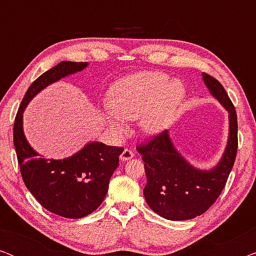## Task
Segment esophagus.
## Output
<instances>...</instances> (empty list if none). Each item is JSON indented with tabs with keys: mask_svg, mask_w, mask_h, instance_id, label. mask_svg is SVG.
<instances>
[{
	"mask_svg": "<svg viewBox=\"0 0 256 256\" xmlns=\"http://www.w3.org/2000/svg\"><path fill=\"white\" fill-rule=\"evenodd\" d=\"M132 157H134V152H132V150H129V149H124L120 155V160H128L132 158Z\"/></svg>",
	"mask_w": 256,
	"mask_h": 256,
	"instance_id": "esophagus-1",
	"label": "esophagus"
}]
</instances>
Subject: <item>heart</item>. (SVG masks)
Returning <instances> with one entry per match:
<instances>
[{"label":"heart","instance_id":"1","mask_svg":"<svg viewBox=\"0 0 256 256\" xmlns=\"http://www.w3.org/2000/svg\"><path fill=\"white\" fill-rule=\"evenodd\" d=\"M185 98L180 80L170 82L162 72H138L113 84L108 93L110 110L104 118L114 132L124 129V120L140 118V127L148 135L166 130Z\"/></svg>","mask_w":256,"mask_h":256}]
</instances>
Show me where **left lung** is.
<instances>
[{"label":"left lung","instance_id":"1","mask_svg":"<svg viewBox=\"0 0 256 256\" xmlns=\"http://www.w3.org/2000/svg\"><path fill=\"white\" fill-rule=\"evenodd\" d=\"M202 76L212 96L228 113V138L216 166L208 170L192 166L174 146L168 130L138 148L144 162L146 204L158 216L176 222L194 219L211 208L225 188L236 156V108L218 80L206 73Z\"/></svg>","mask_w":256,"mask_h":256}]
</instances>
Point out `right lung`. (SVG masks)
<instances>
[{"label":"right lung","instance_id":"1","mask_svg":"<svg viewBox=\"0 0 256 256\" xmlns=\"http://www.w3.org/2000/svg\"><path fill=\"white\" fill-rule=\"evenodd\" d=\"M87 66L88 62H62L43 73L28 88L14 124V146L28 190L48 211L70 219L84 218L99 208L124 149L88 142L66 158H45L24 135L23 113L40 90Z\"/></svg>","mask_w":256,"mask_h":256}]
</instances>
